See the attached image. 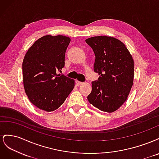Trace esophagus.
Returning <instances> with one entry per match:
<instances>
[{"label":"esophagus","instance_id":"34e87169","mask_svg":"<svg viewBox=\"0 0 159 159\" xmlns=\"http://www.w3.org/2000/svg\"><path fill=\"white\" fill-rule=\"evenodd\" d=\"M75 84H76V85H81V84H82L83 83L82 82H81V81H78V80H77L76 81V82H75Z\"/></svg>","mask_w":159,"mask_h":159}]
</instances>
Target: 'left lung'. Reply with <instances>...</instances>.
Segmentation results:
<instances>
[{
    "label": "left lung",
    "instance_id": "obj_1",
    "mask_svg": "<svg viewBox=\"0 0 159 159\" xmlns=\"http://www.w3.org/2000/svg\"><path fill=\"white\" fill-rule=\"evenodd\" d=\"M85 42L94 52L93 69L99 75L91 82L88 99L102 111L113 113L126 102L133 85V57L121 41L111 36H94Z\"/></svg>",
    "mask_w": 159,
    "mask_h": 159
}]
</instances>
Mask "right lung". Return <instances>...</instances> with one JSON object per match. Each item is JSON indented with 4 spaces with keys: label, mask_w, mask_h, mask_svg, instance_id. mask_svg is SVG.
Listing matches in <instances>:
<instances>
[{
    "label": "right lung",
    "mask_w": 159,
    "mask_h": 159,
    "mask_svg": "<svg viewBox=\"0 0 159 159\" xmlns=\"http://www.w3.org/2000/svg\"><path fill=\"white\" fill-rule=\"evenodd\" d=\"M71 39L65 36L46 35L27 51L22 62L23 84L30 102L50 112L64 103L75 81L57 74L64 67L65 54Z\"/></svg>",
    "instance_id": "right-lung-1"
}]
</instances>
